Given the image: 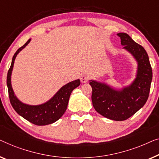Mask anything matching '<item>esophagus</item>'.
I'll list each match as a JSON object with an SVG mask.
<instances>
[{
	"label": "esophagus",
	"instance_id": "esophagus-1",
	"mask_svg": "<svg viewBox=\"0 0 159 159\" xmlns=\"http://www.w3.org/2000/svg\"><path fill=\"white\" fill-rule=\"evenodd\" d=\"M89 80V76L87 74H83L80 76V81L82 83H86Z\"/></svg>",
	"mask_w": 159,
	"mask_h": 159
}]
</instances>
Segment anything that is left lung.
Masks as SVG:
<instances>
[{
	"label": "left lung",
	"mask_w": 159,
	"mask_h": 159,
	"mask_svg": "<svg viewBox=\"0 0 159 159\" xmlns=\"http://www.w3.org/2000/svg\"><path fill=\"white\" fill-rule=\"evenodd\" d=\"M122 45L138 61V73L130 86L116 91L104 84L91 80L93 106L100 115L115 121L128 119L144 106L149 96L153 77L146 51L126 33H119Z\"/></svg>",
	"instance_id": "obj_1"
}]
</instances>
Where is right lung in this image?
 <instances>
[{"label": "right lung", "instance_id": "1", "mask_svg": "<svg viewBox=\"0 0 159 159\" xmlns=\"http://www.w3.org/2000/svg\"><path fill=\"white\" fill-rule=\"evenodd\" d=\"M30 39L15 52L11 65L7 74V86L10 102L14 110L24 119L36 125H47L56 122L63 115L68 107L69 98L73 89L80 84V80H75L62 86L56 94L48 102L41 105L31 106L23 104L14 95L11 84V75L15 58L18 53L30 43Z\"/></svg>", "mask_w": 159, "mask_h": 159}]
</instances>
